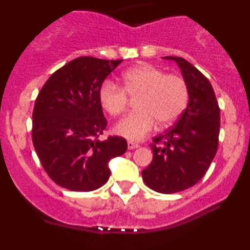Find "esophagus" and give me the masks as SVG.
I'll return each mask as SVG.
<instances>
[{
    "label": "esophagus",
    "mask_w": 250,
    "mask_h": 250,
    "mask_svg": "<svg viewBox=\"0 0 250 250\" xmlns=\"http://www.w3.org/2000/svg\"><path fill=\"white\" fill-rule=\"evenodd\" d=\"M138 146H140V144L133 142V141H128V149L129 150H134V149H137Z\"/></svg>",
    "instance_id": "esophagus-1"
}]
</instances>
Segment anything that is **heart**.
I'll list each match as a JSON object with an SVG mask.
<instances>
[{"mask_svg": "<svg viewBox=\"0 0 250 250\" xmlns=\"http://www.w3.org/2000/svg\"><path fill=\"white\" fill-rule=\"evenodd\" d=\"M122 87L107 80L98 93L100 106L112 116L122 114L129 100L135 101V112L114 128L129 140H141L152 130L156 121L167 125L182 114L188 100L185 80L177 74H165L151 65H140L122 74ZM128 96L127 97L126 95Z\"/></svg>", "mask_w": 250, "mask_h": 250, "instance_id": "heart-1", "label": "heart"}]
</instances>
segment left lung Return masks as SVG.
<instances>
[{
    "label": "left lung",
    "mask_w": 250,
    "mask_h": 250,
    "mask_svg": "<svg viewBox=\"0 0 250 250\" xmlns=\"http://www.w3.org/2000/svg\"><path fill=\"white\" fill-rule=\"evenodd\" d=\"M174 60L188 88L186 109L164 134L154 137V157L142 171L143 182L159 193L171 194L197 184L216 154L220 131V108L208 79L191 62Z\"/></svg>",
    "instance_id": "left-lung-1"
}]
</instances>
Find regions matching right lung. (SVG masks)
<instances>
[{"label": "right lung", "mask_w": 250, "mask_h": 250, "mask_svg": "<svg viewBox=\"0 0 250 250\" xmlns=\"http://www.w3.org/2000/svg\"><path fill=\"white\" fill-rule=\"evenodd\" d=\"M121 62L79 57L57 70L38 93L32 143L44 170L62 188H101L110 176V159L127 151L123 137L99 140L107 125L99 88Z\"/></svg>", "instance_id": "right-lung-1"}]
</instances>
